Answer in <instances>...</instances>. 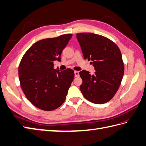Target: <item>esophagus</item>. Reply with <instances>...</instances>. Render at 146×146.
<instances>
[{
  "label": "esophagus",
  "mask_w": 146,
  "mask_h": 146,
  "mask_svg": "<svg viewBox=\"0 0 146 146\" xmlns=\"http://www.w3.org/2000/svg\"><path fill=\"white\" fill-rule=\"evenodd\" d=\"M74 74H75V77L79 76V71H75V72H74Z\"/></svg>",
  "instance_id": "34e87169"
}]
</instances>
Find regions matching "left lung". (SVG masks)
Listing matches in <instances>:
<instances>
[{"label": "left lung", "mask_w": 146, "mask_h": 146, "mask_svg": "<svg viewBox=\"0 0 146 146\" xmlns=\"http://www.w3.org/2000/svg\"><path fill=\"white\" fill-rule=\"evenodd\" d=\"M85 59L92 61L96 70L92 75L83 70L80 89L87 100L104 104L114 97L121 83L124 63L118 46L110 39L91 33H77Z\"/></svg>", "instance_id": "left-lung-1"}]
</instances>
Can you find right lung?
Instances as JSON below:
<instances>
[{
	"instance_id": "obj_1",
	"label": "right lung",
	"mask_w": 146,
	"mask_h": 146,
	"mask_svg": "<svg viewBox=\"0 0 146 146\" xmlns=\"http://www.w3.org/2000/svg\"><path fill=\"white\" fill-rule=\"evenodd\" d=\"M65 34L35 42L25 53L19 67L21 88L27 98L38 108L52 111L64 102L74 77L71 69L55 70L54 61L72 37Z\"/></svg>"
}]
</instances>
